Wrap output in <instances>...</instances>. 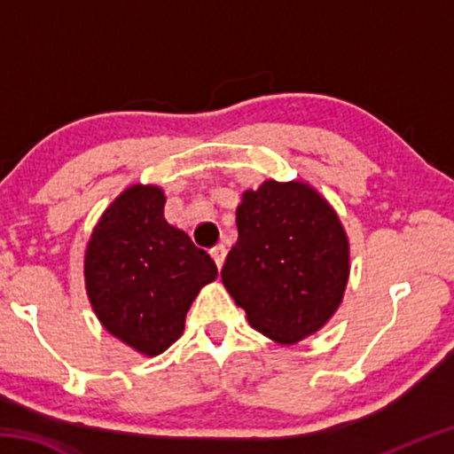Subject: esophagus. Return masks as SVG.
<instances>
[{"label": "esophagus", "instance_id": "1", "mask_svg": "<svg viewBox=\"0 0 454 454\" xmlns=\"http://www.w3.org/2000/svg\"><path fill=\"white\" fill-rule=\"evenodd\" d=\"M210 254L214 258V262H216V266L222 268V264H224V258H226V246L224 244L214 246V248L210 250Z\"/></svg>", "mask_w": 454, "mask_h": 454}]
</instances>
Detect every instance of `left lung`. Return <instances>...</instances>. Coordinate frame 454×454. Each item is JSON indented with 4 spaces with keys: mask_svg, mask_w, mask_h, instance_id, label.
<instances>
[{
    "mask_svg": "<svg viewBox=\"0 0 454 454\" xmlns=\"http://www.w3.org/2000/svg\"><path fill=\"white\" fill-rule=\"evenodd\" d=\"M236 226L222 282L250 325L282 344L317 333L348 280V240L326 200L309 184L268 180L244 192Z\"/></svg>",
    "mask_w": 454,
    "mask_h": 454,
    "instance_id": "obj_1",
    "label": "left lung"
}]
</instances>
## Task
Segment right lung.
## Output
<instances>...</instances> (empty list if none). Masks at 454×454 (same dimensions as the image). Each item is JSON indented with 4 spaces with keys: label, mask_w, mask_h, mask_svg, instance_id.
<instances>
[{
    "label": "right lung",
    "mask_w": 454,
    "mask_h": 454,
    "mask_svg": "<svg viewBox=\"0 0 454 454\" xmlns=\"http://www.w3.org/2000/svg\"><path fill=\"white\" fill-rule=\"evenodd\" d=\"M164 192L132 186L99 220L86 252L90 302L106 330L156 356L184 333L186 312L218 268L164 218Z\"/></svg>",
    "instance_id": "add662e5"
}]
</instances>
